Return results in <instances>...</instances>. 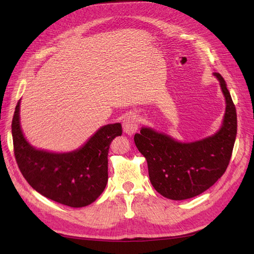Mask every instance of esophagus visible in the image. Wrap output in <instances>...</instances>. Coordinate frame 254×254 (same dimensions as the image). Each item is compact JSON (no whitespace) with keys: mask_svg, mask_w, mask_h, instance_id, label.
Wrapping results in <instances>:
<instances>
[{"mask_svg":"<svg viewBox=\"0 0 254 254\" xmlns=\"http://www.w3.org/2000/svg\"><path fill=\"white\" fill-rule=\"evenodd\" d=\"M123 128H124V132L129 135L135 133L137 130V119L134 114L127 115L123 122Z\"/></svg>","mask_w":254,"mask_h":254,"instance_id":"esophagus-1","label":"esophagus"}]
</instances>
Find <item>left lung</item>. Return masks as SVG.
I'll list each match as a JSON object with an SVG mask.
<instances>
[{
    "label": "left lung",
    "instance_id": "obj_1",
    "mask_svg": "<svg viewBox=\"0 0 254 254\" xmlns=\"http://www.w3.org/2000/svg\"><path fill=\"white\" fill-rule=\"evenodd\" d=\"M226 102L222 124L216 132L193 142H180L150 127L135 133L134 143L147 161L155 190L172 200L193 198L210 189L225 174L237 132V117L225 79L213 73Z\"/></svg>",
    "mask_w": 254,
    "mask_h": 254
}]
</instances>
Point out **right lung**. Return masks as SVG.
Returning <instances> with one entry per match:
<instances>
[{
  "mask_svg": "<svg viewBox=\"0 0 254 254\" xmlns=\"http://www.w3.org/2000/svg\"><path fill=\"white\" fill-rule=\"evenodd\" d=\"M20 104L14 110L11 133L14 156L23 177L42 196L71 207L94 202L108 182V152L120 123L102 126L79 148L55 152L36 148L22 131Z\"/></svg>",
  "mask_w": 254,
  "mask_h": 254,
  "instance_id": "add662e5",
  "label": "right lung"
}]
</instances>
